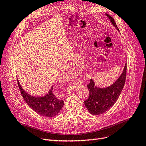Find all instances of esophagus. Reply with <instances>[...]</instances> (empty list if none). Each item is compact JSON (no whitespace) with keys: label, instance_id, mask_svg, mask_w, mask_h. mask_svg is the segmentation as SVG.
<instances>
[{"label":"esophagus","instance_id":"1","mask_svg":"<svg viewBox=\"0 0 146 146\" xmlns=\"http://www.w3.org/2000/svg\"><path fill=\"white\" fill-rule=\"evenodd\" d=\"M72 71V68L71 67H68V68H66V69L65 70V73H70Z\"/></svg>","mask_w":146,"mask_h":146}]
</instances>
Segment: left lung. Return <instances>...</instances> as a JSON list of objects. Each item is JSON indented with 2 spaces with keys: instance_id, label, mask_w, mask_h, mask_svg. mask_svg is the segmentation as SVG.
<instances>
[{
  "instance_id": "1",
  "label": "left lung",
  "mask_w": 146,
  "mask_h": 146,
  "mask_svg": "<svg viewBox=\"0 0 146 146\" xmlns=\"http://www.w3.org/2000/svg\"><path fill=\"white\" fill-rule=\"evenodd\" d=\"M111 20L112 25L119 31L113 18L109 15L106 13ZM127 74V63L125 64L123 70L120 76L113 84L106 88H100L94 86L93 80H90L87 85L89 90V96L84 101L85 107L92 115H100L108 111L115 103L121 93L126 80Z\"/></svg>"
}]
</instances>
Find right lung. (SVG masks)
Masks as SVG:
<instances>
[{
  "label": "right lung",
  "instance_id": "1",
  "mask_svg": "<svg viewBox=\"0 0 146 146\" xmlns=\"http://www.w3.org/2000/svg\"><path fill=\"white\" fill-rule=\"evenodd\" d=\"M18 84L23 99L29 107L39 115L46 117H53L58 115L63 107L64 102L55 95L53 93V86L45 96L35 97L26 93L19 84L18 80Z\"/></svg>",
  "mask_w": 146,
  "mask_h": 146
}]
</instances>
